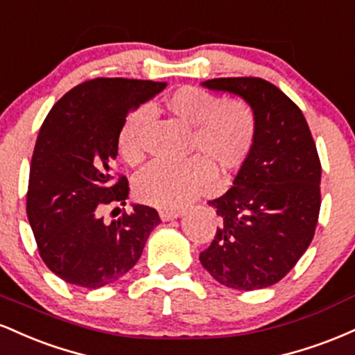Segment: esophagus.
<instances>
[{"instance_id": "esophagus-1", "label": "esophagus", "mask_w": 355, "mask_h": 355, "mask_svg": "<svg viewBox=\"0 0 355 355\" xmlns=\"http://www.w3.org/2000/svg\"><path fill=\"white\" fill-rule=\"evenodd\" d=\"M180 215H182L180 210H160V218L164 220V222H168V220L180 217Z\"/></svg>"}]
</instances>
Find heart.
<instances>
[{"instance_id":"heart-1","label":"heart","mask_w":355,"mask_h":355,"mask_svg":"<svg viewBox=\"0 0 355 355\" xmlns=\"http://www.w3.org/2000/svg\"><path fill=\"white\" fill-rule=\"evenodd\" d=\"M160 110L173 121L191 128L189 153L180 165L153 164L138 175V200L162 210L180 209L210 190L215 170L230 175L242 168L257 140V116L247 101L223 96L198 87H180L160 101ZM145 112L135 110L118 132V150L130 165L145 158Z\"/></svg>"}]
</instances>
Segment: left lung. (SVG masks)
<instances>
[{
    "label": "left lung",
    "instance_id": "1",
    "mask_svg": "<svg viewBox=\"0 0 355 355\" xmlns=\"http://www.w3.org/2000/svg\"><path fill=\"white\" fill-rule=\"evenodd\" d=\"M203 87L242 96L257 116L252 155L222 197L220 225L202 266L239 291L282 280L311 245L320 211V158L300 108L270 81L214 78Z\"/></svg>",
    "mask_w": 355,
    "mask_h": 355
}]
</instances>
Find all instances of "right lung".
I'll return each instance as SVG.
<instances>
[{
    "label": "right lung",
    "mask_w": 355,
    "mask_h": 355,
    "mask_svg": "<svg viewBox=\"0 0 355 355\" xmlns=\"http://www.w3.org/2000/svg\"><path fill=\"white\" fill-rule=\"evenodd\" d=\"M165 87L150 80H87L44 118L31 157L26 214L40 257L64 282L85 288L115 282L138 262L160 223L146 205H133L112 223L101 214L128 198V180L113 170L121 125Z\"/></svg>",
    "instance_id": "1"
}]
</instances>
